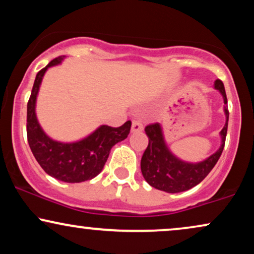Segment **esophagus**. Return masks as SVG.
Returning a JSON list of instances; mask_svg holds the SVG:
<instances>
[{"label": "esophagus", "mask_w": 254, "mask_h": 254, "mask_svg": "<svg viewBox=\"0 0 254 254\" xmlns=\"http://www.w3.org/2000/svg\"><path fill=\"white\" fill-rule=\"evenodd\" d=\"M143 130V124L140 121H133L132 127H131V132H138V131Z\"/></svg>", "instance_id": "esophagus-1"}]
</instances>
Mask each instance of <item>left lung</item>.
Listing matches in <instances>:
<instances>
[{
    "label": "left lung",
    "instance_id": "8db88e82",
    "mask_svg": "<svg viewBox=\"0 0 254 254\" xmlns=\"http://www.w3.org/2000/svg\"><path fill=\"white\" fill-rule=\"evenodd\" d=\"M214 89H217L223 95L224 104H227L225 88L220 79L214 82ZM224 111H225L226 123L220 131L221 145L219 150H217L213 155L203 162L194 163V164L183 162L169 150L159 123L145 127V133L149 137V145L144 151L140 160V170L144 179L152 188L169 193L188 191L198 185L214 168L224 150L227 133V122H229L227 105L224 107Z\"/></svg>",
    "mask_w": 254,
    "mask_h": 254
}]
</instances>
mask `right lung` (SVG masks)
Masks as SVG:
<instances>
[{"mask_svg":"<svg viewBox=\"0 0 254 254\" xmlns=\"http://www.w3.org/2000/svg\"><path fill=\"white\" fill-rule=\"evenodd\" d=\"M63 60L64 56L57 57L37 72L27 105V137L31 152L48 175L65 183H81L90 181L103 170L111 147L130 133L131 122H125L120 127L101 125L88 137L73 143L57 142L47 136L35 112L36 98L48 68Z\"/></svg>","mask_w":254,"mask_h":254,"instance_id":"right-lung-1","label":"right lung"}]
</instances>
